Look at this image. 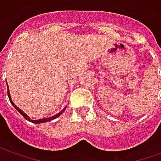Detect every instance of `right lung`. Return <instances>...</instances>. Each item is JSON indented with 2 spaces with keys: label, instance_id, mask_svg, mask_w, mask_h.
<instances>
[{
  "label": "right lung",
  "instance_id": "obj_1",
  "mask_svg": "<svg viewBox=\"0 0 161 161\" xmlns=\"http://www.w3.org/2000/svg\"><path fill=\"white\" fill-rule=\"evenodd\" d=\"M8 96L9 101H10V103H11L13 106H14V108H15L17 110H18V112H19V113H20V114H21V115H22L23 117L26 119V120L31 121V122H33V123H43V122H46V121H52V120H54V119L57 118V117H58V116H59V115H61V114H62V113H63L64 110H65V108H66V107H65V108H64L62 111L59 112L58 114H57V115H53V116H52V117H49V118H43V119H39V120H31V119L29 118V116H28V115H26V114H25V113H24V112H23L22 110L20 109V108H18V107H17V106H16V105L14 104V103H13L12 99H11V97H10V93H9L8 85Z\"/></svg>",
  "mask_w": 161,
  "mask_h": 161
}]
</instances>
